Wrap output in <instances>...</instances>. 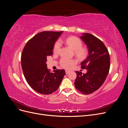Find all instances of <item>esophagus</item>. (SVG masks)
Segmentation results:
<instances>
[{"instance_id":"34e87169","label":"esophagus","mask_w":128,"mask_h":128,"mask_svg":"<svg viewBox=\"0 0 128 128\" xmlns=\"http://www.w3.org/2000/svg\"><path fill=\"white\" fill-rule=\"evenodd\" d=\"M69 72H70L68 71V70H66V75L68 74L69 73Z\"/></svg>"}]
</instances>
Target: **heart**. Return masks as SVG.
I'll list each match as a JSON object with an SVG mask.
<instances>
[{
  "mask_svg": "<svg viewBox=\"0 0 128 128\" xmlns=\"http://www.w3.org/2000/svg\"><path fill=\"white\" fill-rule=\"evenodd\" d=\"M66 44L72 50L75 51L76 55L80 59H84L88 55V51L86 48H82V42L79 38L76 37H70L67 38L65 40ZM61 46L60 42L59 41L56 42L53 48V51L54 53H58L59 51ZM61 66L66 69H69L72 67V66L76 64V61L74 59H69L67 58H63L60 61Z\"/></svg>",
  "mask_w": 128,
  "mask_h": 128,
  "instance_id": "1",
  "label": "heart"
}]
</instances>
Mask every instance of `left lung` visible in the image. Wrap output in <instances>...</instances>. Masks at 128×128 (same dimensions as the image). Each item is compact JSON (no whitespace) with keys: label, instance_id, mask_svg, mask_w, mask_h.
<instances>
[{"label":"left lung","instance_id":"1","mask_svg":"<svg viewBox=\"0 0 128 128\" xmlns=\"http://www.w3.org/2000/svg\"><path fill=\"white\" fill-rule=\"evenodd\" d=\"M86 44L88 55L80 63L81 68L86 69V74L75 72L77 77L75 86L84 94L97 90L102 86L108 74L110 68V56L106 47L98 38L88 33L80 37Z\"/></svg>","mask_w":128,"mask_h":128}]
</instances>
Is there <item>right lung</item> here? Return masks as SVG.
<instances>
[{
    "mask_svg": "<svg viewBox=\"0 0 128 128\" xmlns=\"http://www.w3.org/2000/svg\"><path fill=\"white\" fill-rule=\"evenodd\" d=\"M63 32H42L26 42L21 55V66L30 86L38 93L50 94L59 88L64 76V69L50 72L46 62L53 54L56 41Z\"/></svg>",
    "mask_w": 128,
    "mask_h": 128,
    "instance_id": "add662e5",
    "label": "right lung"
}]
</instances>
